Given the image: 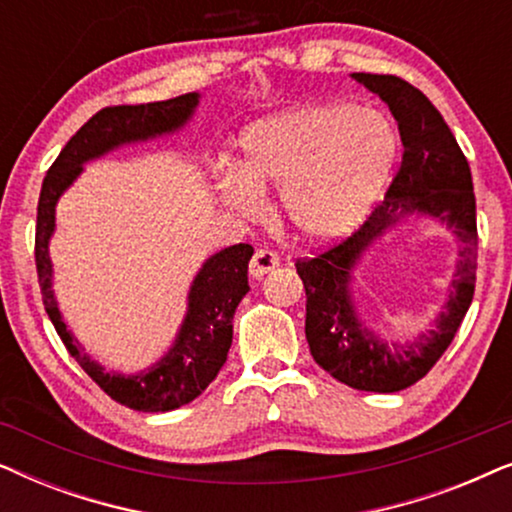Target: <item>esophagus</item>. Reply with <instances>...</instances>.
Returning <instances> with one entry per match:
<instances>
[{"mask_svg": "<svg viewBox=\"0 0 512 512\" xmlns=\"http://www.w3.org/2000/svg\"><path fill=\"white\" fill-rule=\"evenodd\" d=\"M277 265H279V256L275 254V251L256 249L254 256H251V261H249V275L258 279V277L268 275L270 270H275Z\"/></svg>", "mask_w": 512, "mask_h": 512, "instance_id": "34e87169", "label": "esophagus"}]
</instances>
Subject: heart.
I'll return each instance as SVG.
<instances>
[{"instance_id":"heart-1","label":"heart","mask_w":512,"mask_h":512,"mask_svg":"<svg viewBox=\"0 0 512 512\" xmlns=\"http://www.w3.org/2000/svg\"><path fill=\"white\" fill-rule=\"evenodd\" d=\"M396 135L373 109L328 104L277 116L242 139V172H226L221 195L242 214L263 207V188H282V214L305 240L347 235L387 184Z\"/></svg>"}]
</instances>
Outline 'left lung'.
I'll use <instances>...</instances> for the list:
<instances>
[{
    "mask_svg": "<svg viewBox=\"0 0 512 512\" xmlns=\"http://www.w3.org/2000/svg\"><path fill=\"white\" fill-rule=\"evenodd\" d=\"M352 76L389 104L403 142L401 167L384 200L352 235L319 254L298 258L296 270L305 284V335L314 361L347 387L394 394L412 387L436 366L471 307L478 270L473 177L452 130L422 90L394 74ZM410 211L431 213L452 227L462 242V261L455 293L437 331L410 348H389L355 319L346 291L348 270L375 236Z\"/></svg>",
    "mask_w": 512,
    "mask_h": 512,
    "instance_id": "8db88e82",
    "label": "left lung"
}]
</instances>
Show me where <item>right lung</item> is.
Instances as JSON below:
<instances>
[{
    "mask_svg": "<svg viewBox=\"0 0 512 512\" xmlns=\"http://www.w3.org/2000/svg\"><path fill=\"white\" fill-rule=\"evenodd\" d=\"M198 95L186 93L165 102L118 104L104 107L65 144L55 163L48 167L39 193L37 235H34V263L41 286L46 314L51 317L67 352L79 361L97 387L116 403L139 412H167L191 403L207 389L223 363L233 342V314L240 300L247 296L251 244H233L219 251L202 265L188 296V314L170 354L160 359L149 373L123 377L90 361L79 342L67 331L60 317L58 303L51 291V258L48 237L55 226V202L81 172V163L102 156L118 144L135 142L163 132L177 130L193 114Z\"/></svg>",
    "mask_w": 512,
    "mask_h": 512,
    "instance_id": "add662e5",
    "label": "right lung"
}]
</instances>
